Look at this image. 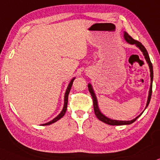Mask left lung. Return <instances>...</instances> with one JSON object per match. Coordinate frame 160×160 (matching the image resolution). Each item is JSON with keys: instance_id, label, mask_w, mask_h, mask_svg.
Masks as SVG:
<instances>
[{"instance_id": "obj_1", "label": "left lung", "mask_w": 160, "mask_h": 160, "mask_svg": "<svg viewBox=\"0 0 160 160\" xmlns=\"http://www.w3.org/2000/svg\"><path fill=\"white\" fill-rule=\"evenodd\" d=\"M124 39L125 40V41L129 44H131V45H135L137 48H139L140 49V51L142 52L143 55L145 57V59L146 60L147 63L148 64L149 68H150V77H151V86H150V89H149V92H148V100H147V103H146V106H145V108H147L148 106L149 102H150L151 100V94H152V82H153V66L152 63H151L150 58H149L148 53L146 48L144 47V46L142 45L140 42L137 41L136 40H134L131 37L130 35H128L127 32H124ZM88 91H89L91 95H92V99H93V105H94V113L96 117L102 122H103L105 123L108 125H130L131 123H133L134 121H136L137 120V118H139V117L142 115L143 112L141 113L139 116H137V117H135L134 119L131 120H128V121H123V120H112V119L108 118L106 116L102 114V112H100V108H99L98 106V99H97L96 94H95L94 91L93 89L91 83L88 84Z\"/></svg>"}]
</instances>
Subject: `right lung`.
Returning <instances> with one entry per match:
<instances>
[{"mask_svg": "<svg viewBox=\"0 0 160 160\" xmlns=\"http://www.w3.org/2000/svg\"><path fill=\"white\" fill-rule=\"evenodd\" d=\"M74 79L75 78H74L73 79H72V80H71L69 84L68 85V87L67 88H66V93H65V96H64V105H63V108H62V110L61 111V112L55 118L53 119V120L49 121V122L45 123V124H42V125H51L52 123L57 122L58 120H59L60 119H61L62 117L64 116V114H65V113L66 112V110H67V105H68V94H69L70 92V90H71V88H72V84H73V82L74 80Z\"/></svg>", "mask_w": 160, "mask_h": 160, "instance_id": "right-lung-1", "label": "right lung"}]
</instances>
